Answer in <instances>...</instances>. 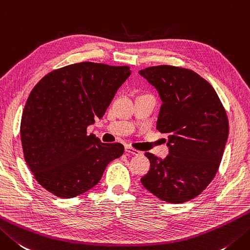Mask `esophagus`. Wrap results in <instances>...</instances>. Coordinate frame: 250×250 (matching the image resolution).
I'll use <instances>...</instances> for the list:
<instances>
[{
	"label": "esophagus",
	"instance_id": "34e87169",
	"mask_svg": "<svg viewBox=\"0 0 250 250\" xmlns=\"http://www.w3.org/2000/svg\"><path fill=\"white\" fill-rule=\"evenodd\" d=\"M125 151H126V153H129V154H132V155H141L140 150H136L134 148H132L131 146H125Z\"/></svg>",
	"mask_w": 250,
	"mask_h": 250
}]
</instances>
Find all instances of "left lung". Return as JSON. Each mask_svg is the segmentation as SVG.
<instances>
[{
	"mask_svg": "<svg viewBox=\"0 0 250 250\" xmlns=\"http://www.w3.org/2000/svg\"><path fill=\"white\" fill-rule=\"evenodd\" d=\"M139 73L158 92L157 129L168 134L169 147L164 159L145 154L150 169L141 182L164 202H188L219 169L229 136L227 112L213 87L196 72L163 65Z\"/></svg>",
	"mask_w": 250,
	"mask_h": 250,
	"instance_id": "left-lung-1",
	"label": "left lung"
}]
</instances>
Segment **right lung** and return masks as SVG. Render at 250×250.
Masks as SVG:
<instances>
[{
  "label": "right lung",
  "mask_w": 250,
  "mask_h": 250,
  "mask_svg": "<svg viewBox=\"0 0 250 250\" xmlns=\"http://www.w3.org/2000/svg\"><path fill=\"white\" fill-rule=\"evenodd\" d=\"M131 75L128 66L79 62L38 82L23 108V157L39 184L57 197L71 198L100 182L120 143H102L86 128L104 116L117 90Z\"/></svg>",
  "instance_id": "right-lung-1"
}]
</instances>
